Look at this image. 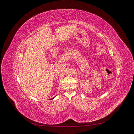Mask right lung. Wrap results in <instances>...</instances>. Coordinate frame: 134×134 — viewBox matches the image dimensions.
<instances>
[{"mask_svg":"<svg viewBox=\"0 0 134 134\" xmlns=\"http://www.w3.org/2000/svg\"><path fill=\"white\" fill-rule=\"evenodd\" d=\"M51 98V99H53V98Z\"/></svg>","mask_w":134,"mask_h":134,"instance_id":"add662e5","label":"right lung"}]
</instances>
